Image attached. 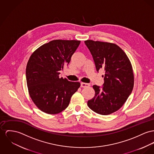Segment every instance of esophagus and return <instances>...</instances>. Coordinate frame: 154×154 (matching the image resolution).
I'll use <instances>...</instances> for the list:
<instances>
[{
  "label": "esophagus",
  "mask_w": 154,
  "mask_h": 154,
  "mask_svg": "<svg viewBox=\"0 0 154 154\" xmlns=\"http://www.w3.org/2000/svg\"><path fill=\"white\" fill-rule=\"evenodd\" d=\"M90 85L89 83H83V82H81V86L82 88H86L88 86H89Z\"/></svg>",
  "instance_id": "34e87169"
}]
</instances>
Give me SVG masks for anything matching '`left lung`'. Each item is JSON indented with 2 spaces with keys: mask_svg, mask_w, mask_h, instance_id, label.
Returning <instances> with one entry per match:
<instances>
[{
  "mask_svg": "<svg viewBox=\"0 0 154 154\" xmlns=\"http://www.w3.org/2000/svg\"><path fill=\"white\" fill-rule=\"evenodd\" d=\"M85 43L92 55L97 71L101 68L105 71L102 86H93L95 94L88 105L96 113L110 114L123 106L132 92L134 77L131 63L115 44L90 40Z\"/></svg>",
  "mask_w": 154,
  "mask_h": 154,
  "instance_id": "left-lung-1",
  "label": "left lung"
}]
</instances>
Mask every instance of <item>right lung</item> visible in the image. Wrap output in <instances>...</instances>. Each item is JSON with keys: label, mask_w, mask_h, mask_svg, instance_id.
<instances>
[{"label": "right lung", "mask_w": 154, "mask_h": 154, "mask_svg": "<svg viewBox=\"0 0 154 154\" xmlns=\"http://www.w3.org/2000/svg\"><path fill=\"white\" fill-rule=\"evenodd\" d=\"M81 41L55 40L44 44L31 54L26 66L30 96L44 113H61L69 105L72 95L81 86L60 78V71L70 62Z\"/></svg>", "instance_id": "obj_1"}]
</instances>
